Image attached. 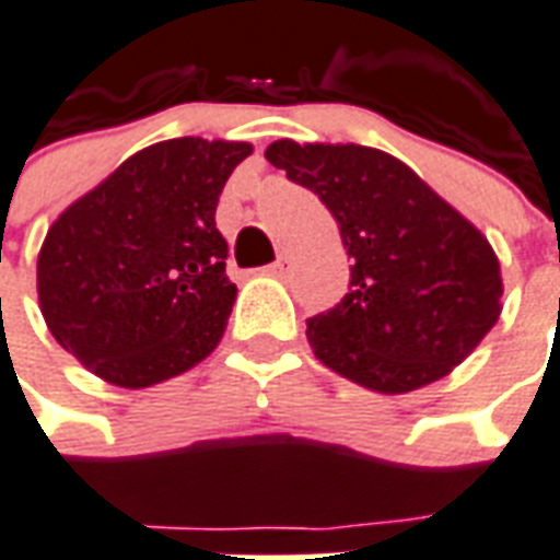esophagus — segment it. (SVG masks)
<instances>
[{
    "label": "esophagus",
    "mask_w": 560,
    "mask_h": 560,
    "mask_svg": "<svg viewBox=\"0 0 560 560\" xmlns=\"http://www.w3.org/2000/svg\"><path fill=\"white\" fill-rule=\"evenodd\" d=\"M267 272L269 276H288V272H291V258H288V255H279V258L269 264Z\"/></svg>",
    "instance_id": "esophagus-1"
}]
</instances>
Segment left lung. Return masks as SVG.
Wrapping results in <instances>:
<instances>
[{"mask_svg":"<svg viewBox=\"0 0 560 560\" xmlns=\"http://www.w3.org/2000/svg\"><path fill=\"white\" fill-rule=\"evenodd\" d=\"M267 160L329 207L353 258L350 293L305 329L335 374L383 395L416 392L495 326V252L409 165L364 144L291 139L269 144Z\"/></svg>","mask_w":560,"mask_h":560,"instance_id":"1","label":"left lung"}]
</instances>
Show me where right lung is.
<instances>
[{"label":"right lung","mask_w":560,"mask_h":560,"mask_svg":"<svg viewBox=\"0 0 560 560\" xmlns=\"http://www.w3.org/2000/svg\"><path fill=\"white\" fill-rule=\"evenodd\" d=\"M246 142L168 139L61 213L37 255L52 338L106 383L148 388L213 353L237 288L217 228Z\"/></svg>","instance_id":"right-lung-1"}]
</instances>
